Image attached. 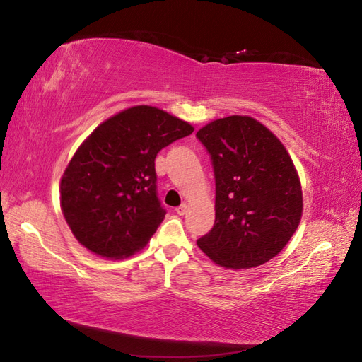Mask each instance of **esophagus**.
<instances>
[{"instance_id": "esophagus-1", "label": "esophagus", "mask_w": 362, "mask_h": 362, "mask_svg": "<svg viewBox=\"0 0 362 362\" xmlns=\"http://www.w3.org/2000/svg\"><path fill=\"white\" fill-rule=\"evenodd\" d=\"M175 210H177V213L180 214V216H184V214H185V213H187L189 207H187V205H185V204H181V205H180V207H177V209H175Z\"/></svg>"}]
</instances>
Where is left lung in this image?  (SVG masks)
<instances>
[{
  "label": "left lung",
  "mask_w": 362,
  "mask_h": 362,
  "mask_svg": "<svg viewBox=\"0 0 362 362\" xmlns=\"http://www.w3.org/2000/svg\"><path fill=\"white\" fill-rule=\"evenodd\" d=\"M216 184L214 226L198 239L219 267L263 265L286 245L303 211L301 185L285 146L248 115H230L197 132Z\"/></svg>",
  "instance_id": "obj_1"
}]
</instances>
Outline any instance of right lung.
Instances as JSON below:
<instances>
[{"label": "right lung", "mask_w": 362, "mask_h": 362, "mask_svg": "<svg viewBox=\"0 0 362 362\" xmlns=\"http://www.w3.org/2000/svg\"><path fill=\"white\" fill-rule=\"evenodd\" d=\"M193 126L148 105L115 114L81 144L61 181V209L74 238L106 259L141 250L165 216L155 158Z\"/></svg>", "instance_id": "1"}]
</instances>
